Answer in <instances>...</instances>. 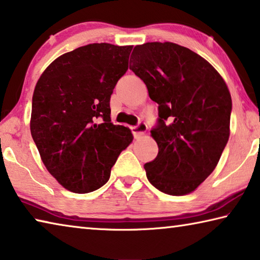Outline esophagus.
Here are the masks:
<instances>
[{"mask_svg": "<svg viewBox=\"0 0 260 260\" xmlns=\"http://www.w3.org/2000/svg\"><path fill=\"white\" fill-rule=\"evenodd\" d=\"M131 130H133L135 138H139V137H142V136L145 135L146 130H147V125L145 124V123L142 122V123H139L138 125L131 126Z\"/></svg>", "mask_w": 260, "mask_h": 260, "instance_id": "obj_1", "label": "esophagus"}]
</instances>
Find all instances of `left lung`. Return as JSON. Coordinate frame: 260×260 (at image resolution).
<instances>
[{
	"instance_id": "8db88e82",
	"label": "left lung",
	"mask_w": 260,
	"mask_h": 260,
	"mask_svg": "<svg viewBox=\"0 0 260 260\" xmlns=\"http://www.w3.org/2000/svg\"><path fill=\"white\" fill-rule=\"evenodd\" d=\"M130 69L159 105L151 130L156 158L144 165L161 192H192L215 169L231 135L232 96L221 75L201 55L173 42L134 48Z\"/></svg>"
}]
</instances>
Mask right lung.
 <instances>
[{
	"label": "right lung",
	"instance_id": "right-lung-1",
	"mask_svg": "<svg viewBox=\"0 0 260 260\" xmlns=\"http://www.w3.org/2000/svg\"><path fill=\"white\" fill-rule=\"evenodd\" d=\"M131 50L110 44L79 47L50 63L34 88L32 138L50 175L71 192L106 184L120 153L133 143L129 127L110 122L109 107Z\"/></svg>",
	"mask_w": 260,
	"mask_h": 260
}]
</instances>
